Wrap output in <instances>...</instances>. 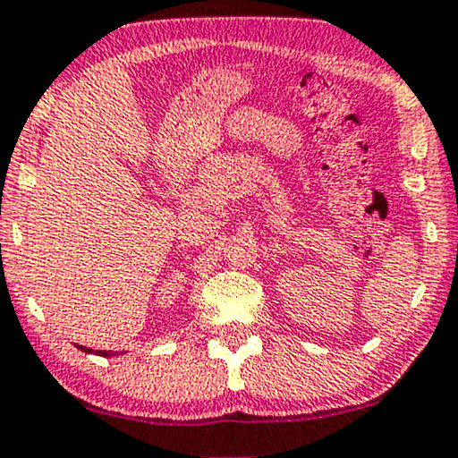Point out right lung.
I'll return each instance as SVG.
<instances>
[{"instance_id":"1","label":"right lung","mask_w":458,"mask_h":458,"mask_svg":"<svg viewBox=\"0 0 458 458\" xmlns=\"http://www.w3.org/2000/svg\"><path fill=\"white\" fill-rule=\"evenodd\" d=\"M78 348H81L82 352H93L91 348H84V346H78ZM95 354H99V357H114V352H112V350H95Z\"/></svg>"}]
</instances>
